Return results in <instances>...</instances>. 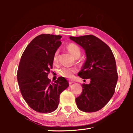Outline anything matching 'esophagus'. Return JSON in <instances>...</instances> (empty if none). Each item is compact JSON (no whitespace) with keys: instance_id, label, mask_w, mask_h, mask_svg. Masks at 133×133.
I'll list each match as a JSON object with an SVG mask.
<instances>
[{"instance_id":"1","label":"esophagus","mask_w":133,"mask_h":133,"mask_svg":"<svg viewBox=\"0 0 133 133\" xmlns=\"http://www.w3.org/2000/svg\"><path fill=\"white\" fill-rule=\"evenodd\" d=\"M69 83L70 84H72V83H74V81H73V80H70L69 82Z\"/></svg>"}]
</instances>
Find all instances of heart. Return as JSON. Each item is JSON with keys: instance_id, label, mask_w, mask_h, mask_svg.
I'll use <instances>...</instances> for the list:
<instances>
[{"instance_id": "b5f03b06", "label": "heart", "mask_w": 133, "mask_h": 133, "mask_svg": "<svg viewBox=\"0 0 133 133\" xmlns=\"http://www.w3.org/2000/svg\"><path fill=\"white\" fill-rule=\"evenodd\" d=\"M67 49L69 52L76 58H77L80 56L82 51H81L80 48L77 44L73 43H71L67 45ZM58 54H59L58 50H56L54 53L53 61L55 63H57L58 62ZM76 71H77V69L76 68H73V67H62L58 70V73L62 77L71 78L73 77Z\"/></svg>"}]
</instances>
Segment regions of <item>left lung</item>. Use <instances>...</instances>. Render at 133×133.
I'll use <instances>...</instances> for the list:
<instances>
[{
  "label": "left lung",
  "instance_id": "8db88e82",
  "mask_svg": "<svg viewBox=\"0 0 133 133\" xmlns=\"http://www.w3.org/2000/svg\"><path fill=\"white\" fill-rule=\"evenodd\" d=\"M84 49L86 60L78 76L90 79L82 85V94L76 98L82 111H97L106 105L115 92L118 74L113 53L109 46L93 35L70 37Z\"/></svg>",
  "mask_w": 133,
  "mask_h": 133
}]
</instances>
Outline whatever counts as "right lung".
I'll use <instances>...</instances> for the list:
<instances>
[{
	"mask_svg": "<svg viewBox=\"0 0 133 133\" xmlns=\"http://www.w3.org/2000/svg\"><path fill=\"white\" fill-rule=\"evenodd\" d=\"M61 36L42 34L26 47L20 60L17 78L21 93L29 106L42 113L57 109L60 95L69 86L63 77L53 83L48 76L53 67V57L61 44Z\"/></svg>",
	"mask_w": 133,
	"mask_h": 133,
	"instance_id": "1",
	"label": "right lung"
}]
</instances>
